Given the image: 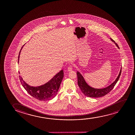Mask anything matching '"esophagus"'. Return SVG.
<instances>
[{
  "instance_id": "esophagus-1",
  "label": "esophagus",
  "mask_w": 135,
  "mask_h": 135,
  "mask_svg": "<svg viewBox=\"0 0 135 135\" xmlns=\"http://www.w3.org/2000/svg\"><path fill=\"white\" fill-rule=\"evenodd\" d=\"M72 70V66H70L68 67V70L69 71H71Z\"/></svg>"
}]
</instances>
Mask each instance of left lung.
Here are the masks:
<instances>
[{
    "label": "left lung",
    "instance_id": "1",
    "mask_svg": "<svg viewBox=\"0 0 135 135\" xmlns=\"http://www.w3.org/2000/svg\"><path fill=\"white\" fill-rule=\"evenodd\" d=\"M110 40L112 42L114 43L118 48H119L117 44L115 43L113 39L110 38ZM121 73V67L120 69V72L119 73L118 76L114 82H113V83L107 87H105L103 89H95L88 85L85 81L83 76H82L81 74L78 71L76 74L78 76V85L81 89L82 93H83L86 96L89 97H92V98L100 97L105 96L113 89L115 85L117 83V81H118Z\"/></svg>",
    "mask_w": 135,
    "mask_h": 135
}]
</instances>
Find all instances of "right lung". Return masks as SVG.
<instances>
[{
	"label": "right lung",
	"mask_w": 135,
	"mask_h": 135,
	"mask_svg": "<svg viewBox=\"0 0 135 135\" xmlns=\"http://www.w3.org/2000/svg\"><path fill=\"white\" fill-rule=\"evenodd\" d=\"M24 46V45L19 52L18 63L19 61L21 50ZM19 73L20 74V72H19ZM19 76L22 85L30 95L40 100H48L52 99L57 94L64 77V71L63 70H60L49 81L44 84L36 87L28 84L23 80L21 76L19 75Z\"/></svg>",
	"instance_id": "1"
}]
</instances>
